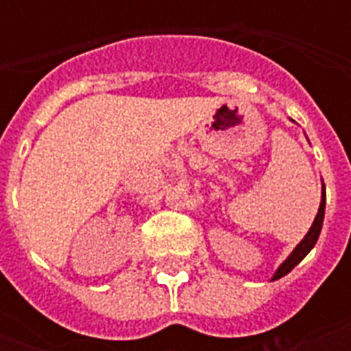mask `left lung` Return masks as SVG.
Wrapping results in <instances>:
<instances>
[{
	"mask_svg": "<svg viewBox=\"0 0 351 351\" xmlns=\"http://www.w3.org/2000/svg\"><path fill=\"white\" fill-rule=\"evenodd\" d=\"M324 207H326V189H324V185H322V201H320V207H318L317 217H315V223L311 226V230L306 232L303 240H301V244L297 246V248L293 250V254H291L289 258L285 260V262L279 265V269L276 271V276H274V281L279 279V277L287 276L291 269L297 265V263L303 260L304 256L311 252V250L315 248V244H317L318 236H320V228H322V221H324Z\"/></svg>",
	"mask_w": 351,
	"mask_h": 351,
	"instance_id": "left-lung-1",
	"label": "left lung"
}]
</instances>
